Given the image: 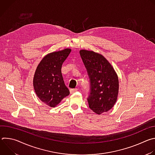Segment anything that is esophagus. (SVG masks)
<instances>
[{
	"label": "esophagus",
	"instance_id": "obj_1",
	"mask_svg": "<svg viewBox=\"0 0 155 155\" xmlns=\"http://www.w3.org/2000/svg\"><path fill=\"white\" fill-rule=\"evenodd\" d=\"M77 91H78V89H77V88H75V89H71V90H70V92H71V94L77 92Z\"/></svg>",
	"mask_w": 155,
	"mask_h": 155
}]
</instances>
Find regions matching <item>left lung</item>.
<instances>
[{"mask_svg": "<svg viewBox=\"0 0 155 155\" xmlns=\"http://www.w3.org/2000/svg\"><path fill=\"white\" fill-rule=\"evenodd\" d=\"M80 56L90 81L87 97L89 107L97 114L107 112L114 106L118 97V75L110 62L102 54L81 50Z\"/></svg>", "mask_w": 155, "mask_h": 155, "instance_id": "8db88e82", "label": "left lung"}]
</instances>
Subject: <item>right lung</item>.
Masks as SVG:
<instances>
[{"label":"right lung","mask_w":155,"mask_h":155,"mask_svg":"<svg viewBox=\"0 0 155 155\" xmlns=\"http://www.w3.org/2000/svg\"><path fill=\"white\" fill-rule=\"evenodd\" d=\"M71 49L66 48L47 54L38 65L33 85L38 97L51 107H54L70 94L61 73L62 65Z\"/></svg>","instance_id":"add662e5"}]
</instances>
